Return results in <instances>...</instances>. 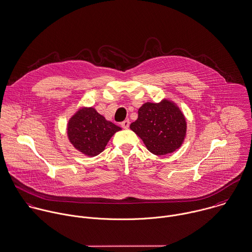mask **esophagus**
I'll return each instance as SVG.
<instances>
[{"label":"esophagus","mask_w":252,"mask_h":252,"mask_svg":"<svg viewBox=\"0 0 252 252\" xmlns=\"http://www.w3.org/2000/svg\"><path fill=\"white\" fill-rule=\"evenodd\" d=\"M129 125H130V122H129L128 119H126V120H124V121L121 122V126H122L124 129H128V128H129Z\"/></svg>","instance_id":"esophagus-1"}]
</instances>
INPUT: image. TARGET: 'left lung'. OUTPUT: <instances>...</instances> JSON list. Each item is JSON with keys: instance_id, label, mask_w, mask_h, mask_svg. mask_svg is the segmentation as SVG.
Instances as JSON below:
<instances>
[{"instance_id": "8db88e82", "label": "left lung", "mask_w": 252, "mask_h": 252, "mask_svg": "<svg viewBox=\"0 0 252 252\" xmlns=\"http://www.w3.org/2000/svg\"><path fill=\"white\" fill-rule=\"evenodd\" d=\"M138 119L130 128L145 143L148 150L163 156L179 149L185 139L187 123L181 110L169 100L147 102L139 109Z\"/></svg>"}]
</instances>
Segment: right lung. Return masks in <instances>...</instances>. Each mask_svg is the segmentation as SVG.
Instances as JSON below:
<instances>
[{"mask_svg":"<svg viewBox=\"0 0 252 252\" xmlns=\"http://www.w3.org/2000/svg\"><path fill=\"white\" fill-rule=\"evenodd\" d=\"M120 127L98 114L94 108H83L69 120L67 135L75 149L88 157L99 155Z\"/></svg>","mask_w":252,"mask_h":252,"instance_id":"right-lung-1","label":"right lung"}]
</instances>
